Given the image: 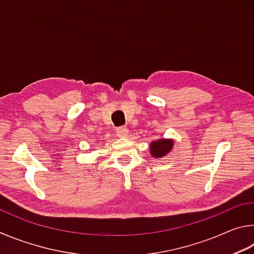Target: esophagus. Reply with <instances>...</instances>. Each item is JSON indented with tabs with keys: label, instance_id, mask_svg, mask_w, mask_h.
<instances>
[{
	"label": "esophagus",
	"instance_id": "1",
	"mask_svg": "<svg viewBox=\"0 0 254 254\" xmlns=\"http://www.w3.org/2000/svg\"><path fill=\"white\" fill-rule=\"evenodd\" d=\"M116 132H117L118 137H127L128 134H129V130H128L126 127H120Z\"/></svg>",
	"mask_w": 254,
	"mask_h": 254
}]
</instances>
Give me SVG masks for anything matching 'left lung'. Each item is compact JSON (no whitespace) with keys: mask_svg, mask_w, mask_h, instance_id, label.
Returning <instances> with one entry per match:
<instances>
[{"mask_svg":"<svg viewBox=\"0 0 254 254\" xmlns=\"http://www.w3.org/2000/svg\"><path fill=\"white\" fill-rule=\"evenodd\" d=\"M174 139L173 138H158L156 140H152L149 144V152L152 157L159 159L164 158L174 147Z\"/></svg>","mask_w":254,"mask_h":254,"instance_id":"8db88e82","label":"left lung"}]
</instances>
